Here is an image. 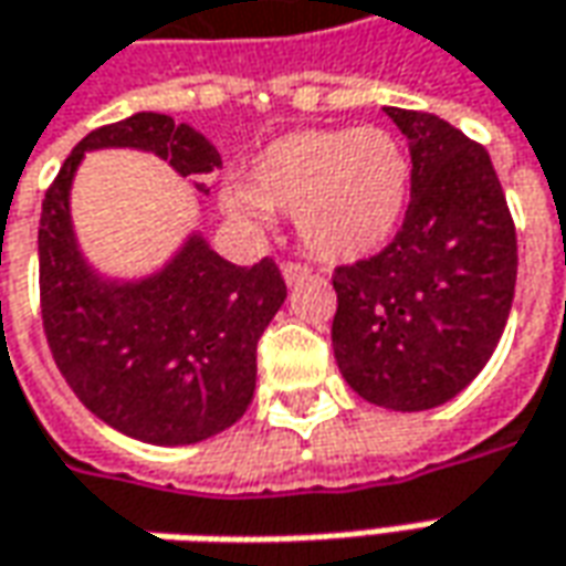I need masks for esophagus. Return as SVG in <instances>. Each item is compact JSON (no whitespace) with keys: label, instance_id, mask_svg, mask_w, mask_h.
I'll return each instance as SVG.
<instances>
[{"label":"esophagus","instance_id":"34e87169","mask_svg":"<svg viewBox=\"0 0 566 566\" xmlns=\"http://www.w3.org/2000/svg\"><path fill=\"white\" fill-rule=\"evenodd\" d=\"M280 271H283V280H286L290 286H295V283H302V280H308L311 276L308 268H305V264H295V261H286Z\"/></svg>","mask_w":566,"mask_h":566}]
</instances>
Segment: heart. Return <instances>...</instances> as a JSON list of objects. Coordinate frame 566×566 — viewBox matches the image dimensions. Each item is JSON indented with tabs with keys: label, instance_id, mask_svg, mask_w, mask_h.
<instances>
[{
	"label": "heart",
	"instance_id": "1",
	"mask_svg": "<svg viewBox=\"0 0 566 566\" xmlns=\"http://www.w3.org/2000/svg\"><path fill=\"white\" fill-rule=\"evenodd\" d=\"M411 161L382 127H311L268 143L252 186L227 184L221 205L242 221L292 211L311 255L352 264L380 252L405 221Z\"/></svg>",
	"mask_w": 566,
	"mask_h": 566
}]
</instances>
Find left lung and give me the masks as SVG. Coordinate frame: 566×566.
<instances>
[{"instance_id":"8db88e82","label":"left lung","mask_w":566,"mask_h":566,"mask_svg":"<svg viewBox=\"0 0 566 566\" xmlns=\"http://www.w3.org/2000/svg\"><path fill=\"white\" fill-rule=\"evenodd\" d=\"M411 143V205L380 255L333 276V355L389 411H430L468 386L502 339L517 237L489 151L449 120L386 108Z\"/></svg>"}]
</instances>
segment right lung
Returning <instances> with one entry per match:
<instances>
[{
	"label": "right lung",
	"mask_w": 566,
	"mask_h": 566,
	"mask_svg": "<svg viewBox=\"0 0 566 566\" xmlns=\"http://www.w3.org/2000/svg\"><path fill=\"white\" fill-rule=\"evenodd\" d=\"M98 149L151 151L202 196L195 177L221 168V155L196 127L139 112L80 139L40 218L45 339L74 396L139 442H202L233 427L255 396L258 339L286 302V283L271 258L237 268L199 230L151 274H102L71 218L80 161Z\"/></svg>",
	"instance_id": "obj_1"
}]
</instances>
